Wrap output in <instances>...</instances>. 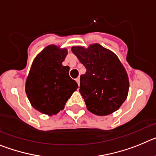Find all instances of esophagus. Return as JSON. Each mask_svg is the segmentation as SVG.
I'll use <instances>...</instances> for the list:
<instances>
[{"label":"esophagus","mask_w":156,"mask_h":156,"mask_svg":"<svg viewBox=\"0 0 156 156\" xmlns=\"http://www.w3.org/2000/svg\"><path fill=\"white\" fill-rule=\"evenodd\" d=\"M76 81L77 83H78V86H80V77H77L76 79Z\"/></svg>","instance_id":"esophagus-1"}]
</instances>
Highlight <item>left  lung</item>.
<instances>
[{
  "instance_id": "8db88e82",
  "label": "left lung",
  "mask_w": 156,
  "mask_h": 156,
  "mask_svg": "<svg viewBox=\"0 0 156 156\" xmlns=\"http://www.w3.org/2000/svg\"><path fill=\"white\" fill-rule=\"evenodd\" d=\"M72 51L87 69L80 76V92L88 111L107 115L119 109L127 98L129 85L116 55L98 44L87 48L74 46Z\"/></svg>"
}]
</instances>
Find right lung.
I'll list each match as a JSON object with an SVG mask.
<instances>
[{"mask_svg":"<svg viewBox=\"0 0 156 156\" xmlns=\"http://www.w3.org/2000/svg\"><path fill=\"white\" fill-rule=\"evenodd\" d=\"M66 48L51 44L34 58L26 81V93L31 105L43 114L56 115L78 88L69 75V67L62 66Z\"/></svg>","mask_w":156,"mask_h":156,"instance_id":"1","label":"right lung"}]
</instances>
